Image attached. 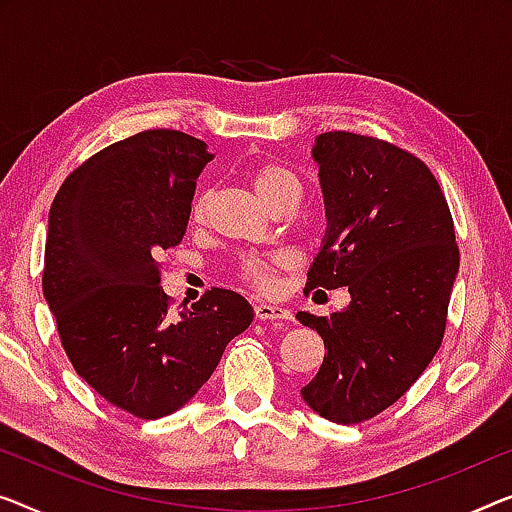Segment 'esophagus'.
<instances>
[{
    "label": "esophagus",
    "mask_w": 512,
    "mask_h": 512,
    "mask_svg": "<svg viewBox=\"0 0 512 512\" xmlns=\"http://www.w3.org/2000/svg\"><path fill=\"white\" fill-rule=\"evenodd\" d=\"M257 319H264V322H289L292 319V312L282 305H271V303H257L255 305Z\"/></svg>",
    "instance_id": "34e87169"
}]
</instances>
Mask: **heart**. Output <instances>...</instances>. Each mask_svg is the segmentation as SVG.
<instances>
[{
    "label": "heart",
    "mask_w": 512,
    "mask_h": 512,
    "mask_svg": "<svg viewBox=\"0 0 512 512\" xmlns=\"http://www.w3.org/2000/svg\"><path fill=\"white\" fill-rule=\"evenodd\" d=\"M250 183H253L255 193L259 195L266 207L273 209L282 202H299L303 195V183L299 174H294L289 167L278 163H262L250 172ZM204 211H207V195H197L193 200V209L190 216L193 220H202ZM241 276L255 282L257 287H273L276 285V259L264 257H248L243 259L239 266Z\"/></svg>",
    "instance_id": "heart-1"
}]
</instances>
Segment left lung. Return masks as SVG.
I'll use <instances>...</instances> for the list:
<instances>
[{"instance_id": "obj_1", "label": "left lung", "mask_w": 512, "mask_h": 512, "mask_svg": "<svg viewBox=\"0 0 512 512\" xmlns=\"http://www.w3.org/2000/svg\"><path fill=\"white\" fill-rule=\"evenodd\" d=\"M326 234L305 289L349 287L331 317L296 312L324 340L301 398L333 423H361L400 400L437 354L460 269L446 197L423 160L356 133H322Z\"/></svg>"}]
</instances>
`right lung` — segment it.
Wrapping results in <instances>:
<instances>
[{"label": "right lung", "instance_id": "obj_1", "mask_svg": "<svg viewBox=\"0 0 512 512\" xmlns=\"http://www.w3.org/2000/svg\"><path fill=\"white\" fill-rule=\"evenodd\" d=\"M209 160L197 137L142 131L82 163L50 207L43 296L61 345L98 395L147 421L193 400L253 322L232 289L174 317L160 287L158 257L186 234Z\"/></svg>", "mask_w": 512, "mask_h": 512}]
</instances>
